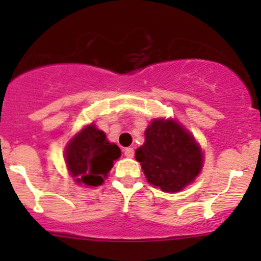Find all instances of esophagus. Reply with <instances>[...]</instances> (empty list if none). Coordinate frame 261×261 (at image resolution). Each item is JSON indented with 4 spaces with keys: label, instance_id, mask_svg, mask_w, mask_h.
I'll return each instance as SVG.
<instances>
[{
    "label": "esophagus",
    "instance_id": "34e87169",
    "mask_svg": "<svg viewBox=\"0 0 261 261\" xmlns=\"http://www.w3.org/2000/svg\"><path fill=\"white\" fill-rule=\"evenodd\" d=\"M134 149L133 147H126L125 150H123V154H125L126 158H134Z\"/></svg>",
    "mask_w": 261,
    "mask_h": 261
}]
</instances>
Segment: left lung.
Here are the masks:
<instances>
[{"mask_svg": "<svg viewBox=\"0 0 261 261\" xmlns=\"http://www.w3.org/2000/svg\"><path fill=\"white\" fill-rule=\"evenodd\" d=\"M135 159L150 184L163 192H179L199 174L203 152L179 122L156 118L147 126L145 143L136 150Z\"/></svg>", "mask_w": 261, "mask_h": 261, "instance_id": "obj_1", "label": "left lung"}]
</instances>
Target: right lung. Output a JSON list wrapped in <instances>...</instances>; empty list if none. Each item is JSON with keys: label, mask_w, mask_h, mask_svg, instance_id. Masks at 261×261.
<instances>
[{"label": "right lung", "mask_w": 261, "mask_h": 261, "mask_svg": "<svg viewBox=\"0 0 261 261\" xmlns=\"http://www.w3.org/2000/svg\"><path fill=\"white\" fill-rule=\"evenodd\" d=\"M121 156L116 144L109 143L106 134L93 123L81 130L65 147V163L75 181L89 187L101 186Z\"/></svg>", "instance_id": "1"}]
</instances>
